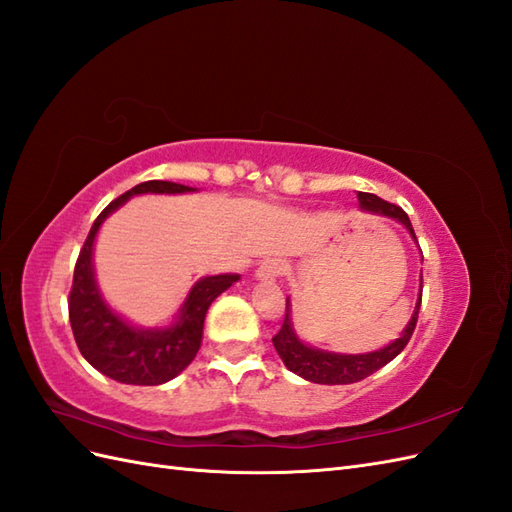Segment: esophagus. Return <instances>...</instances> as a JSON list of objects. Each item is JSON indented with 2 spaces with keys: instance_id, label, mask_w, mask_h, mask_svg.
Here are the masks:
<instances>
[{
  "instance_id": "34e87169",
  "label": "esophagus",
  "mask_w": 512,
  "mask_h": 512,
  "mask_svg": "<svg viewBox=\"0 0 512 512\" xmlns=\"http://www.w3.org/2000/svg\"><path fill=\"white\" fill-rule=\"evenodd\" d=\"M284 273V265L280 260H262L260 267L256 269V277L258 280H275V277H280Z\"/></svg>"
}]
</instances>
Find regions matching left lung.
I'll use <instances>...</instances> for the list:
<instances>
[{
    "mask_svg": "<svg viewBox=\"0 0 512 512\" xmlns=\"http://www.w3.org/2000/svg\"><path fill=\"white\" fill-rule=\"evenodd\" d=\"M356 198H359V207L363 211L384 215V218H391V220L399 222L401 226H406V230L410 232V237L416 243L414 228H412L408 213L404 209L386 203V200H382L376 194L359 192V194H356ZM421 297H423V273H421V286H418L416 307H414L410 322L406 324V329L401 331V335L389 346H384V348L374 350V352H365V354L329 352V350H320V348L307 346L305 342H301L297 331H294V327H292L290 299H286V318H284L280 333L273 337V346H275L277 354H280V359L284 361V365L292 371V374L305 378L307 382H316V384H352V382H359V380L374 374V371H378L380 367H384L386 363H391L395 356L406 348V344L410 342V337L414 333V327H416L418 309H421Z\"/></svg>",
    "mask_w": 512,
    "mask_h": 512,
    "instance_id": "8db88e82",
    "label": "left lung"
}]
</instances>
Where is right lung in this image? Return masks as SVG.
I'll return each mask as SVG.
<instances>
[{"label":"right lung","mask_w":512,"mask_h":512,"mask_svg":"<svg viewBox=\"0 0 512 512\" xmlns=\"http://www.w3.org/2000/svg\"><path fill=\"white\" fill-rule=\"evenodd\" d=\"M190 185L173 181H145L115 198L91 226L74 267L70 290V324L81 354L100 374L123 384L156 386L177 378L188 367L203 342L209 305L239 282L237 273L207 275L190 288L175 320L166 327H134L108 305L96 282L94 243L108 215L138 194H185Z\"/></svg>","instance_id":"1"}]
</instances>
